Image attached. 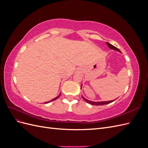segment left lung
Masks as SVG:
<instances>
[{
  "label": "left lung",
  "instance_id": "1",
  "mask_svg": "<svg viewBox=\"0 0 148 148\" xmlns=\"http://www.w3.org/2000/svg\"><path fill=\"white\" fill-rule=\"evenodd\" d=\"M106 44H107V45L109 46V47L110 49H113V50H115V51H118V52H121V51L119 50V49L118 48H117L116 47L114 46L113 45H112V44H110V43L106 42ZM82 86H81V88H82ZM82 97H83V99L85 101H86V102H88V103H89V104H92V105H95V106H102V105H105V104H109V103H111V102H112L113 101H114V100H112V101H110L94 102V101H88V99H85V98H84L83 96H82Z\"/></svg>",
  "mask_w": 148,
  "mask_h": 148
}]
</instances>
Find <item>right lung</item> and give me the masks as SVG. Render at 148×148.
<instances>
[{
  "instance_id": "add662e5",
  "label": "right lung",
  "mask_w": 148,
  "mask_h": 148,
  "mask_svg": "<svg viewBox=\"0 0 148 148\" xmlns=\"http://www.w3.org/2000/svg\"><path fill=\"white\" fill-rule=\"evenodd\" d=\"M60 95H61V93H60V95H59V96H57V97H56V98H54V99H52V100H51V101H49V102H45V103H48V102H51V101H54V100H56V99H57V98H58V97H59V96H60Z\"/></svg>"
}]
</instances>
